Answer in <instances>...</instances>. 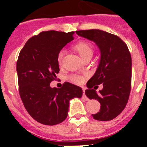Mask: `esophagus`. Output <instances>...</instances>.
Segmentation results:
<instances>
[{"label":"esophagus","instance_id":"esophagus-1","mask_svg":"<svg viewBox=\"0 0 147 147\" xmlns=\"http://www.w3.org/2000/svg\"><path fill=\"white\" fill-rule=\"evenodd\" d=\"M83 97L86 98V99H88L87 96H85V88H83Z\"/></svg>","mask_w":147,"mask_h":147}]
</instances>
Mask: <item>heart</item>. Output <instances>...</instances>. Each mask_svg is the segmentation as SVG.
Wrapping results in <instances>:
<instances>
[{"mask_svg":"<svg viewBox=\"0 0 147 147\" xmlns=\"http://www.w3.org/2000/svg\"><path fill=\"white\" fill-rule=\"evenodd\" d=\"M74 49L77 51L78 54H80L82 59H85L88 57H92L93 54V47L92 46V45L90 44L89 42H85V41H81V42L76 43L74 45ZM63 56H64V51L61 50L57 54V61L59 65L62 63ZM71 80L76 83H81L83 79L82 76L74 75V76H71Z\"/></svg>","mask_w":147,"mask_h":147,"instance_id":"heart-1","label":"heart"}]
</instances>
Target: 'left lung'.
Returning a JSON list of instances; mask_svg holds the SVG:
<instances>
[{
	"mask_svg": "<svg viewBox=\"0 0 147 147\" xmlns=\"http://www.w3.org/2000/svg\"><path fill=\"white\" fill-rule=\"evenodd\" d=\"M76 33L94 42L101 54L98 67L85 90L88 98L101 105L99 112L92 115L96 120H112L126 107L130 93L132 59L129 49L120 37L102 30H80ZM100 84L103 88L96 92Z\"/></svg>",
	"mask_w": 147,
	"mask_h": 147,
	"instance_id": "8db88e82",
	"label": "left lung"
}]
</instances>
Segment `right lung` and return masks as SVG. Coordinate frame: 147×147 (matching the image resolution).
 Returning <instances> with one entry per match:
<instances>
[{
	"label": "right lung",
	"mask_w": 147,
	"mask_h": 147,
	"mask_svg": "<svg viewBox=\"0 0 147 147\" xmlns=\"http://www.w3.org/2000/svg\"><path fill=\"white\" fill-rule=\"evenodd\" d=\"M74 32H42L27 41L18 57L17 73L22 102L30 115L45 125L63 121L70 101L82 96V89L69 82L61 88L50 87L59 71L58 53L74 40Z\"/></svg>",
	"instance_id": "right-lung-1"
}]
</instances>
